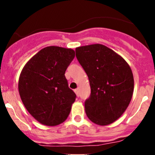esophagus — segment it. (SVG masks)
<instances>
[{
    "label": "esophagus",
    "mask_w": 155,
    "mask_h": 155,
    "mask_svg": "<svg viewBox=\"0 0 155 155\" xmlns=\"http://www.w3.org/2000/svg\"><path fill=\"white\" fill-rule=\"evenodd\" d=\"M74 91H75V93H76V94L77 95L78 97H79V89H78V88L75 89Z\"/></svg>",
    "instance_id": "esophagus-1"
}]
</instances>
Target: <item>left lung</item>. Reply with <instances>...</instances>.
<instances>
[{"instance_id":"1","label":"left lung","mask_w":155,"mask_h":155,"mask_svg":"<svg viewBox=\"0 0 155 155\" xmlns=\"http://www.w3.org/2000/svg\"><path fill=\"white\" fill-rule=\"evenodd\" d=\"M76 55L90 82L91 93L85 103L87 118L98 125L112 124L123 115L132 99L131 68L121 55L102 44L76 48Z\"/></svg>"}]
</instances>
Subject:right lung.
Returning a JSON list of instances; mask_svg holds the SVG:
<instances>
[{
	"instance_id": "right-lung-1",
	"label": "right lung",
	"mask_w": 155,
	"mask_h": 155,
	"mask_svg": "<svg viewBox=\"0 0 155 155\" xmlns=\"http://www.w3.org/2000/svg\"><path fill=\"white\" fill-rule=\"evenodd\" d=\"M74 57L72 48L48 46L34 54L21 70L20 97L40 124L56 126L68 118L76 95L68 87L64 74Z\"/></svg>"
}]
</instances>
